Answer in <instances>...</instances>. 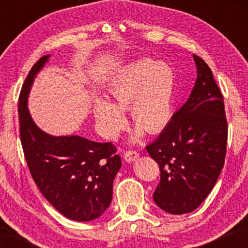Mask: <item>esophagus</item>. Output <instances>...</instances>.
Here are the masks:
<instances>
[{
	"instance_id": "1",
	"label": "esophagus",
	"mask_w": 248,
	"mask_h": 248,
	"mask_svg": "<svg viewBox=\"0 0 248 248\" xmlns=\"http://www.w3.org/2000/svg\"><path fill=\"white\" fill-rule=\"evenodd\" d=\"M139 157V153L136 150H127L124 154V158L126 162H133Z\"/></svg>"
}]
</instances>
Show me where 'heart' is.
I'll list each match as a JSON object with an SVG mask.
<instances>
[{
	"mask_svg": "<svg viewBox=\"0 0 248 248\" xmlns=\"http://www.w3.org/2000/svg\"><path fill=\"white\" fill-rule=\"evenodd\" d=\"M176 78L166 62L142 59L128 65L110 82L109 102L96 100L94 116L99 128L108 139H115L126 120L122 112L129 109V120L138 127L134 138L142 130L161 132L172 116Z\"/></svg>",
	"mask_w": 248,
	"mask_h": 248,
	"instance_id": "obj_1",
	"label": "heart"
}]
</instances>
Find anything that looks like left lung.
<instances>
[{
    "label": "left lung",
    "instance_id": "obj_1",
    "mask_svg": "<svg viewBox=\"0 0 248 248\" xmlns=\"http://www.w3.org/2000/svg\"><path fill=\"white\" fill-rule=\"evenodd\" d=\"M193 59L197 80L190 98L146 147L161 172L154 202L171 215L189 213L203 203L220 175L226 155L223 94L206 62L196 55Z\"/></svg>",
    "mask_w": 248,
    "mask_h": 248
}]
</instances>
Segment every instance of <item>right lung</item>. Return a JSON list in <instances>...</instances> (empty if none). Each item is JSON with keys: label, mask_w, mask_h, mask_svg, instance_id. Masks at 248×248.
I'll list each match as a JSON object with an SVG mask.
<instances>
[{"label": "right lung", "mask_w": 248, "mask_h": 248, "mask_svg": "<svg viewBox=\"0 0 248 248\" xmlns=\"http://www.w3.org/2000/svg\"><path fill=\"white\" fill-rule=\"evenodd\" d=\"M49 57L33 65L19 93L22 148L33 181L51 205L72 220L90 221L109 206L121 158L112 142L99 143L77 135L57 138L36 126L27 106L28 94Z\"/></svg>", "instance_id": "right-lung-1"}]
</instances>
